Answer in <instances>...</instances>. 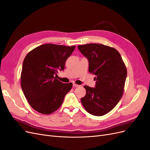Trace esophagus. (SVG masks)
<instances>
[{
  "label": "esophagus",
  "instance_id": "esophagus-1",
  "mask_svg": "<svg viewBox=\"0 0 150 150\" xmlns=\"http://www.w3.org/2000/svg\"><path fill=\"white\" fill-rule=\"evenodd\" d=\"M78 86H79V85H78V84H75V83H74V84H73V87H74V88L78 87Z\"/></svg>",
  "mask_w": 150,
  "mask_h": 150
}]
</instances>
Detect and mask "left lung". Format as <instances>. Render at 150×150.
I'll list each match as a JSON object with an SVG mask.
<instances>
[{
	"mask_svg": "<svg viewBox=\"0 0 150 150\" xmlns=\"http://www.w3.org/2000/svg\"><path fill=\"white\" fill-rule=\"evenodd\" d=\"M78 47L88 59L89 72L96 76L94 88L84 86L86 94L81 101L91 115L103 116L116 106L122 96L126 67L114 47L96 43L79 45Z\"/></svg>",
	"mask_w": 150,
	"mask_h": 150,
	"instance_id": "1",
	"label": "left lung"
}]
</instances>
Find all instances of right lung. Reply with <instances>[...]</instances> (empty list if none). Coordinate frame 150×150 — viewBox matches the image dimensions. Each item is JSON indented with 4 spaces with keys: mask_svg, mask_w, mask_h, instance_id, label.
I'll use <instances>...</instances> for the list:
<instances>
[{
    "mask_svg": "<svg viewBox=\"0 0 150 150\" xmlns=\"http://www.w3.org/2000/svg\"><path fill=\"white\" fill-rule=\"evenodd\" d=\"M75 46L45 44L30 51L22 64L21 84L30 106L43 115L59 109L72 84L62 83L56 79L57 71L64 69L65 63Z\"/></svg>",
    "mask_w": 150,
    "mask_h": 150,
    "instance_id": "right-lung-1",
    "label": "right lung"
}]
</instances>
